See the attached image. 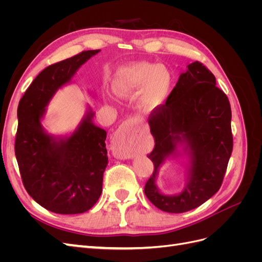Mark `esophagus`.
Wrapping results in <instances>:
<instances>
[{
    "label": "esophagus",
    "instance_id": "obj_1",
    "mask_svg": "<svg viewBox=\"0 0 262 262\" xmlns=\"http://www.w3.org/2000/svg\"><path fill=\"white\" fill-rule=\"evenodd\" d=\"M130 140V122L125 121L121 124L113 139L112 149L114 155L119 158H123V160L133 157Z\"/></svg>",
    "mask_w": 262,
    "mask_h": 262
}]
</instances>
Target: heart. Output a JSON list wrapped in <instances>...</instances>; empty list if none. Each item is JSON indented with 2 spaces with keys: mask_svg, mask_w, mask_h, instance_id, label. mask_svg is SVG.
<instances>
[{
  "mask_svg": "<svg viewBox=\"0 0 262 262\" xmlns=\"http://www.w3.org/2000/svg\"><path fill=\"white\" fill-rule=\"evenodd\" d=\"M171 84V74L165 66L148 62L125 64L117 72L115 91L120 96H133L140 90L141 106L145 112H153L167 97Z\"/></svg>",
  "mask_w": 262,
  "mask_h": 262,
  "instance_id": "b5f03b06",
  "label": "heart"
}]
</instances>
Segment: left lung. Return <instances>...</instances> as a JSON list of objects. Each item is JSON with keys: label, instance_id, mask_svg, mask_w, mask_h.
<instances>
[{"label": "left lung", "instance_id": "left-lung-1", "mask_svg": "<svg viewBox=\"0 0 262 262\" xmlns=\"http://www.w3.org/2000/svg\"><path fill=\"white\" fill-rule=\"evenodd\" d=\"M164 105L148 117L155 146L147 157L154 164L144 192L156 208L182 213L200 207L223 182L233 150L232 110L226 95L216 87L215 76L200 62L190 63ZM186 155L188 176L184 190L164 195L156 185L166 159Z\"/></svg>", "mask_w": 262, "mask_h": 262}]
</instances>
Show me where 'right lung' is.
<instances>
[{
    "label": "right lung",
    "instance_id": "obj_1",
    "mask_svg": "<svg viewBox=\"0 0 262 262\" xmlns=\"http://www.w3.org/2000/svg\"><path fill=\"white\" fill-rule=\"evenodd\" d=\"M100 50H89L46 68L19 100L15 155L28 194L59 214L89 211L99 199L108 164L107 133L95 125L89 106L70 136H52L41 124L47 106L59 89Z\"/></svg>",
    "mask_w": 262,
    "mask_h": 262
}]
</instances>
